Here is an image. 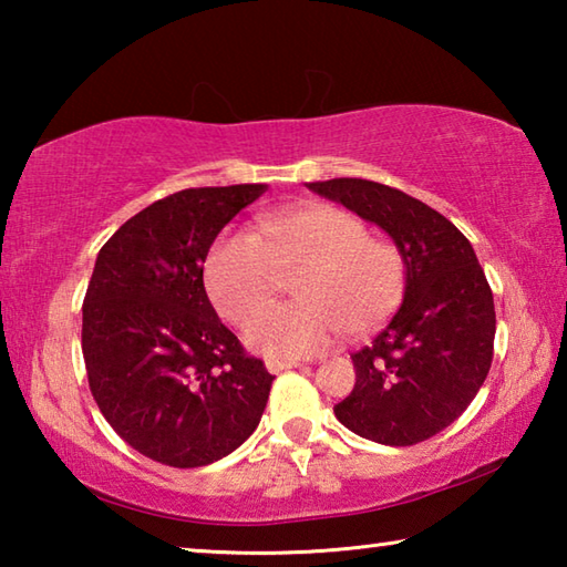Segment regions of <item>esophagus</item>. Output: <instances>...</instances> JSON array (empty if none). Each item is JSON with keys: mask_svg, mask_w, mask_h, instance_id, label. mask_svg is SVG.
Returning <instances> with one entry per match:
<instances>
[{"mask_svg": "<svg viewBox=\"0 0 567 567\" xmlns=\"http://www.w3.org/2000/svg\"><path fill=\"white\" fill-rule=\"evenodd\" d=\"M292 368H305V362H280V360H270L267 362V370L270 372H282V370H292Z\"/></svg>", "mask_w": 567, "mask_h": 567, "instance_id": "34e87169", "label": "esophagus"}]
</instances>
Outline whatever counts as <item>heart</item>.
<instances>
[{"label":"heart","mask_w":567,"mask_h":567,"mask_svg":"<svg viewBox=\"0 0 567 567\" xmlns=\"http://www.w3.org/2000/svg\"><path fill=\"white\" fill-rule=\"evenodd\" d=\"M295 271L301 302L264 311ZM205 285L227 320L264 311L245 328L249 348L297 360L330 350L348 330L368 334L390 320L405 295V260L395 245L368 237V227L344 209L302 205L262 217L257 235L217 237Z\"/></svg>","instance_id":"b5f03b06"}]
</instances>
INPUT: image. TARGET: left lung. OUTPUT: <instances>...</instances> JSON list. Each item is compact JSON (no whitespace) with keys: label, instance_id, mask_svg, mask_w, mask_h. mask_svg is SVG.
Masks as SVG:
<instances>
[{"label":"left lung","instance_id":"obj_1","mask_svg":"<svg viewBox=\"0 0 567 567\" xmlns=\"http://www.w3.org/2000/svg\"><path fill=\"white\" fill-rule=\"evenodd\" d=\"M307 187L388 233L405 260V297L368 348L334 417L372 443L405 447L463 415L491 372L495 305L473 245L420 199L380 182L338 177Z\"/></svg>","mask_w":567,"mask_h":567}]
</instances>
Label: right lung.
Listing matches in <instances>:
<instances>
[{
    "mask_svg": "<svg viewBox=\"0 0 567 567\" xmlns=\"http://www.w3.org/2000/svg\"><path fill=\"white\" fill-rule=\"evenodd\" d=\"M267 185L182 189L127 219L100 249L82 305L90 390L124 443L169 467H203L260 425L262 360L205 292L209 247Z\"/></svg>",
    "mask_w": 567,
    "mask_h": 567,
    "instance_id": "obj_1",
    "label": "right lung"
}]
</instances>
